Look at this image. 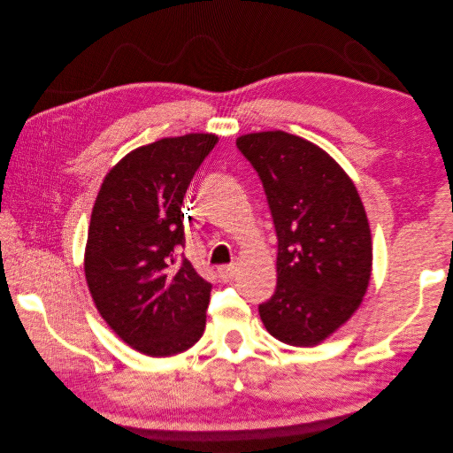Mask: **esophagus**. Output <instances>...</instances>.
<instances>
[{
  "label": "esophagus",
  "instance_id": "esophagus-1",
  "mask_svg": "<svg viewBox=\"0 0 453 453\" xmlns=\"http://www.w3.org/2000/svg\"><path fill=\"white\" fill-rule=\"evenodd\" d=\"M219 273V278L223 280V282H230V280L235 276V267L234 265H221L218 269Z\"/></svg>",
  "mask_w": 453,
  "mask_h": 453
}]
</instances>
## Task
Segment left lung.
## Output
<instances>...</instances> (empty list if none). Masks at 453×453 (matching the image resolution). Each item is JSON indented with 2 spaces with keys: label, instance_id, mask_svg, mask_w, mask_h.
I'll return each mask as SVG.
<instances>
[{
  "label": "left lung",
  "instance_id": "left-lung-1",
  "mask_svg": "<svg viewBox=\"0 0 453 453\" xmlns=\"http://www.w3.org/2000/svg\"><path fill=\"white\" fill-rule=\"evenodd\" d=\"M260 177L278 240L276 289L257 306L267 332L315 347L359 308L372 267L357 189L320 147L284 131L235 142Z\"/></svg>",
  "mask_w": 453,
  "mask_h": 453
}]
</instances>
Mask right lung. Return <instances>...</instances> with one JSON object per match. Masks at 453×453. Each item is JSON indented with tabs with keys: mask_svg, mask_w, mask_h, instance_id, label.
Wrapping results in <instances>:
<instances>
[{
	"mask_svg": "<svg viewBox=\"0 0 453 453\" xmlns=\"http://www.w3.org/2000/svg\"><path fill=\"white\" fill-rule=\"evenodd\" d=\"M215 143V134H186L143 145L96 199L86 282L106 325L142 354L175 356L204 332L211 284L182 252V201Z\"/></svg>",
	"mask_w": 453,
	"mask_h": 453,
	"instance_id": "1",
	"label": "right lung"
}]
</instances>
